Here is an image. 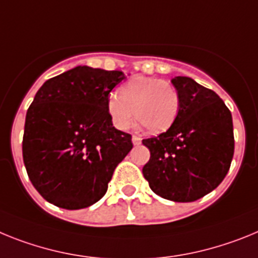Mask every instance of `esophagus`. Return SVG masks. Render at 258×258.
<instances>
[{"mask_svg": "<svg viewBox=\"0 0 258 258\" xmlns=\"http://www.w3.org/2000/svg\"><path fill=\"white\" fill-rule=\"evenodd\" d=\"M132 143H134V145H139L140 143H142V138H140V136L134 135L132 136Z\"/></svg>", "mask_w": 258, "mask_h": 258, "instance_id": "esophagus-1", "label": "esophagus"}]
</instances>
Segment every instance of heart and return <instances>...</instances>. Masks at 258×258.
Masks as SVG:
<instances>
[{"label": "heart", "mask_w": 258, "mask_h": 258, "mask_svg": "<svg viewBox=\"0 0 258 258\" xmlns=\"http://www.w3.org/2000/svg\"><path fill=\"white\" fill-rule=\"evenodd\" d=\"M106 107L118 130H128L136 115L148 131L160 134L175 122L180 110V95L167 80L134 76L119 87L118 95L109 96Z\"/></svg>", "instance_id": "obj_1"}]
</instances>
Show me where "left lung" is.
Instances as JSON below:
<instances>
[{"instance_id": "obj_1", "label": "left lung", "mask_w": 258, "mask_h": 258, "mask_svg": "<svg viewBox=\"0 0 258 258\" xmlns=\"http://www.w3.org/2000/svg\"><path fill=\"white\" fill-rule=\"evenodd\" d=\"M180 110L166 132L144 139L151 158L143 175L152 191L175 203L196 201L221 184L234 157L231 111L212 89L175 76Z\"/></svg>"}]
</instances>
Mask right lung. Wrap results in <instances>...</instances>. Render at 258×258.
<instances>
[{"label": "right lung", "instance_id": "add662e5", "mask_svg": "<svg viewBox=\"0 0 258 258\" xmlns=\"http://www.w3.org/2000/svg\"><path fill=\"white\" fill-rule=\"evenodd\" d=\"M122 71L78 66L46 80L26 115L23 161L33 187L48 203L75 210L104 197L131 135L113 126L109 93Z\"/></svg>", "mask_w": 258, "mask_h": 258}]
</instances>
